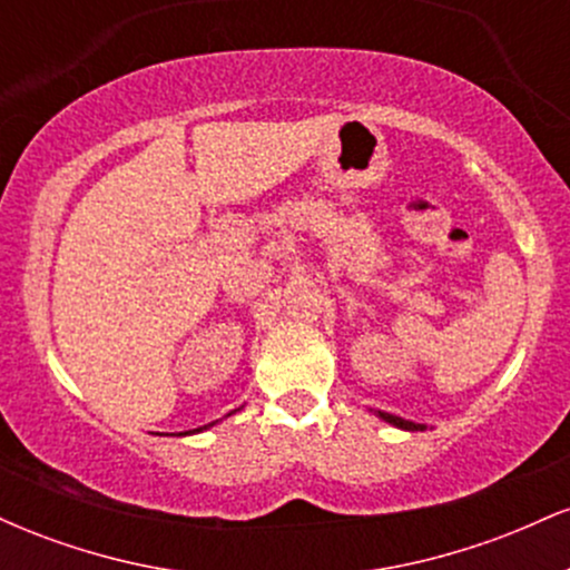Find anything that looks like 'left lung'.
<instances>
[{"label":"left lung","mask_w":570,"mask_h":570,"mask_svg":"<svg viewBox=\"0 0 570 570\" xmlns=\"http://www.w3.org/2000/svg\"><path fill=\"white\" fill-rule=\"evenodd\" d=\"M370 412H375V415L381 417V421L391 423V426H396V429H402V431H426V423H412V421H404V417L391 415V412H383V410H370Z\"/></svg>","instance_id":"1"}]
</instances>
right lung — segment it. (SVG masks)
Returning a JSON list of instances; mask_svg holds the SVG:
<instances>
[{"mask_svg": "<svg viewBox=\"0 0 570 570\" xmlns=\"http://www.w3.org/2000/svg\"><path fill=\"white\" fill-rule=\"evenodd\" d=\"M240 410V407H238ZM238 410H233V412H227V415L225 417H230V415H235V412H238ZM217 423L219 421H214V423H208V426H200V429H193V431H179V434H176V436H189V434H200V431H206V429H212V426H217Z\"/></svg>", "mask_w": 570, "mask_h": 570, "instance_id": "add662e5", "label": "right lung"}]
</instances>
